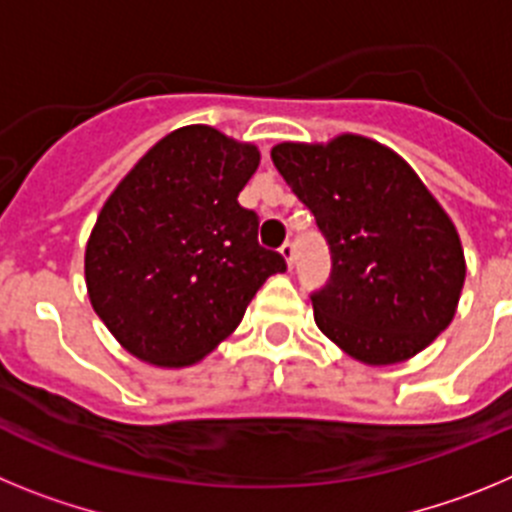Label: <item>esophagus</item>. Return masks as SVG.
<instances>
[{
  "instance_id": "esophagus-1",
  "label": "esophagus",
  "mask_w": 512,
  "mask_h": 512,
  "mask_svg": "<svg viewBox=\"0 0 512 512\" xmlns=\"http://www.w3.org/2000/svg\"><path fill=\"white\" fill-rule=\"evenodd\" d=\"M279 253H282L284 264H287L289 269H292V264H295V246H292V243H284V246L279 248Z\"/></svg>"
}]
</instances>
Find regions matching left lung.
I'll list each match as a JSON object with an SVG mask.
<instances>
[{
	"mask_svg": "<svg viewBox=\"0 0 512 512\" xmlns=\"http://www.w3.org/2000/svg\"><path fill=\"white\" fill-rule=\"evenodd\" d=\"M271 161L330 248L328 284L310 297L318 328L369 366L431 346L454 320L467 261L451 217L408 161L351 133L279 143Z\"/></svg>",
	"mask_w": 512,
	"mask_h": 512,
	"instance_id": "obj_1",
	"label": "left lung"
}]
</instances>
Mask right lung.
I'll return each instance as SVG.
<instances>
[{"instance_id": "1", "label": "right lung", "mask_w": 512, "mask_h": 512, "mask_svg": "<svg viewBox=\"0 0 512 512\" xmlns=\"http://www.w3.org/2000/svg\"><path fill=\"white\" fill-rule=\"evenodd\" d=\"M261 153L210 125L161 138L107 197L84 253L89 302L128 354L164 369L205 359L261 284L287 269L259 246L238 194Z\"/></svg>"}]
</instances>
